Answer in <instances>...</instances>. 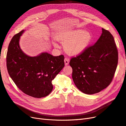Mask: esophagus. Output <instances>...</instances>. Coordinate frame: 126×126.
I'll return each instance as SVG.
<instances>
[{
    "label": "esophagus",
    "instance_id": "esophagus-1",
    "mask_svg": "<svg viewBox=\"0 0 126 126\" xmlns=\"http://www.w3.org/2000/svg\"><path fill=\"white\" fill-rule=\"evenodd\" d=\"M69 61H70V60L69 59H67V58L64 59V63H65V65H67L68 64H69Z\"/></svg>",
    "mask_w": 126,
    "mask_h": 126
}]
</instances>
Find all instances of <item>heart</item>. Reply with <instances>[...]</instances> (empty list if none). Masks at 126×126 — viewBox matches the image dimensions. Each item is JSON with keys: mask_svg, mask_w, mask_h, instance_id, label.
I'll use <instances>...</instances> for the list:
<instances>
[{"mask_svg": "<svg viewBox=\"0 0 126 126\" xmlns=\"http://www.w3.org/2000/svg\"><path fill=\"white\" fill-rule=\"evenodd\" d=\"M54 37L56 41L64 43V49L72 55H78L83 53L93 40L91 32L82 29L61 31L55 34ZM53 44L58 47L55 42Z\"/></svg>", "mask_w": 126, "mask_h": 126, "instance_id": "1", "label": "heart"}]
</instances>
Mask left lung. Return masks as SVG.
Instances as JSON below:
<instances>
[{
    "label": "left lung",
    "mask_w": 126,
    "mask_h": 126,
    "mask_svg": "<svg viewBox=\"0 0 126 126\" xmlns=\"http://www.w3.org/2000/svg\"><path fill=\"white\" fill-rule=\"evenodd\" d=\"M118 60V50L113 36L102 28V34L95 44L70 61L75 86L87 94L102 91L112 81Z\"/></svg>",
    "instance_id": "obj_1"
}]
</instances>
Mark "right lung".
Masks as SVG:
<instances>
[{
    "label": "right lung",
    "mask_w": 126,
    "mask_h": 126,
    "mask_svg": "<svg viewBox=\"0 0 126 126\" xmlns=\"http://www.w3.org/2000/svg\"><path fill=\"white\" fill-rule=\"evenodd\" d=\"M25 30L14 35L7 53V68L14 83L26 94L41 98L52 91V81L64 66V57L42 52L36 56L26 54L19 40Z\"/></svg>",
    "instance_id": "obj_1"
}]
</instances>
